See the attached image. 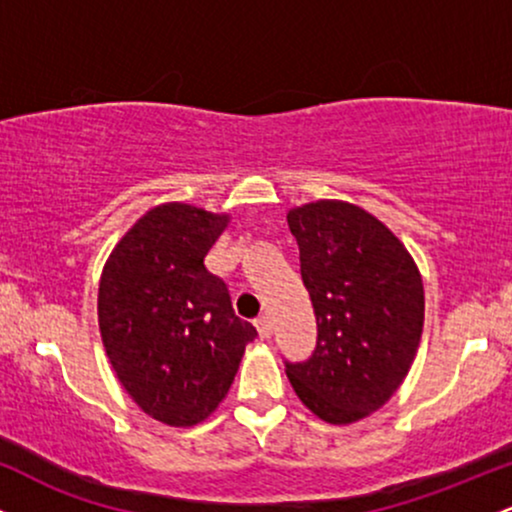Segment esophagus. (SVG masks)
I'll list each match as a JSON object with an SVG mask.
<instances>
[{
  "instance_id": "1",
  "label": "esophagus",
  "mask_w": 512,
  "mask_h": 512,
  "mask_svg": "<svg viewBox=\"0 0 512 512\" xmlns=\"http://www.w3.org/2000/svg\"><path fill=\"white\" fill-rule=\"evenodd\" d=\"M255 327H257V332H260V337L262 339H269L272 337V320H269L267 315H260L255 320Z\"/></svg>"
}]
</instances>
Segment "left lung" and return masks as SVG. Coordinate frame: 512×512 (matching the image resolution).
<instances>
[{
  "label": "left lung",
  "mask_w": 512,
  "mask_h": 512,
  "mask_svg": "<svg viewBox=\"0 0 512 512\" xmlns=\"http://www.w3.org/2000/svg\"><path fill=\"white\" fill-rule=\"evenodd\" d=\"M317 344L286 361L293 390L327 424L373 414L407 378L424 330V281L385 223L337 199L289 211Z\"/></svg>",
  "instance_id": "obj_1"
}]
</instances>
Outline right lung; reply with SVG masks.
Returning a JSON list of instances; mask_svg holds the SVG:
<instances>
[{"label":"right lung","mask_w":512,"mask_h":512,"mask_svg":"<svg viewBox=\"0 0 512 512\" xmlns=\"http://www.w3.org/2000/svg\"><path fill=\"white\" fill-rule=\"evenodd\" d=\"M226 214L170 202L134 223L105 262L98 325L127 395L151 419L195 426L219 407L245 344L257 337L233 313L223 279L204 257Z\"/></svg>","instance_id":"right-lung-1"}]
</instances>
